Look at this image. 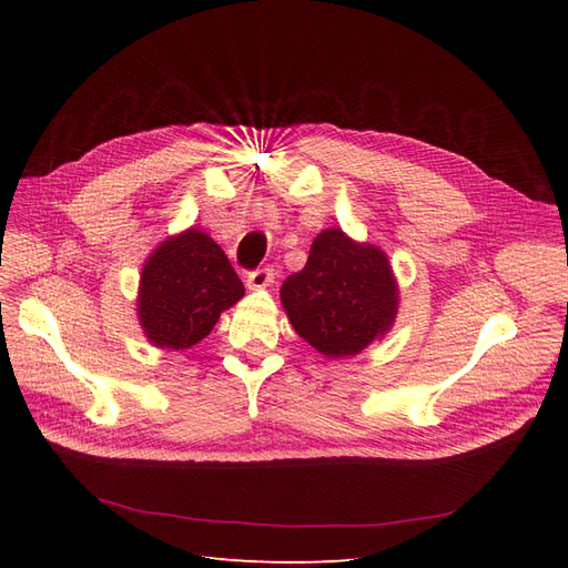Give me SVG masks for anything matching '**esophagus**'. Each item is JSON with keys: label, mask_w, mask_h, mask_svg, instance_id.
Segmentation results:
<instances>
[{"label": "esophagus", "mask_w": 568, "mask_h": 568, "mask_svg": "<svg viewBox=\"0 0 568 568\" xmlns=\"http://www.w3.org/2000/svg\"><path fill=\"white\" fill-rule=\"evenodd\" d=\"M272 282H274V267H270V265H265V267H257V270L248 272V280H246L248 288H253V291H257V288H267Z\"/></svg>", "instance_id": "34e87169"}]
</instances>
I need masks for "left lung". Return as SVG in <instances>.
I'll list each match as a JSON object with an SVG mask.
<instances>
[{"label": "left lung", "mask_w": 568, "mask_h": 568, "mask_svg": "<svg viewBox=\"0 0 568 568\" xmlns=\"http://www.w3.org/2000/svg\"><path fill=\"white\" fill-rule=\"evenodd\" d=\"M282 303L301 338L326 357H346L390 329L398 288L384 251L326 230L282 284Z\"/></svg>", "instance_id": "8db88e82"}]
</instances>
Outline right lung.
<instances>
[{"label": "right lung", "instance_id": "add662e5", "mask_svg": "<svg viewBox=\"0 0 568 568\" xmlns=\"http://www.w3.org/2000/svg\"><path fill=\"white\" fill-rule=\"evenodd\" d=\"M242 296L244 284L225 251L201 230H186L151 253L136 311L151 343L184 351L209 336L220 313Z\"/></svg>", "mask_w": 568, "mask_h": 568}]
</instances>
